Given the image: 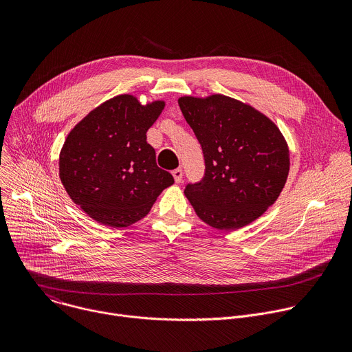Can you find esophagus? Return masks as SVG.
Wrapping results in <instances>:
<instances>
[{"label": "esophagus", "mask_w": 352, "mask_h": 352, "mask_svg": "<svg viewBox=\"0 0 352 352\" xmlns=\"http://www.w3.org/2000/svg\"><path fill=\"white\" fill-rule=\"evenodd\" d=\"M173 175H174L175 182H181V181H182V177H184L182 168H175V170H173Z\"/></svg>", "instance_id": "obj_1"}]
</instances>
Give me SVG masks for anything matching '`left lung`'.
<instances>
[{"label":"left lung","mask_w":352,"mask_h":352,"mask_svg":"<svg viewBox=\"0 0 352 352\" xmlns=\"http://www.w3.org/2000/svg\"><path fill=\"white\" fill-rule=\"evenodd\" d=\"M178 104L205 160L204 178L185 186L197 217L224 231L252 223L276 202L287 181L289 155L281 132L227 96H186Z\"/></svg>","instance_id":"1"}]
</instances>
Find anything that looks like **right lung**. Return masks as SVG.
<instances>
[{
	"label": "right lung",
	"mask_w": 352,
	"mask_h": 352,
	"mask_svg": "<svg viewBox=\"0 0 352 352\" xmlns=\"http://www.w3.org/2000/svg\"><path fill=\"white\" fill-rule=\"evenodd\" d=\"M164 107H146L129 94L89 113L68 135L60 156V178L74 202L91 219L113 228L143 219L157 196L174 184L157 167L147 129Z\"/></svg>",
	"instance_id": "obj_1"
}]
</instances>
